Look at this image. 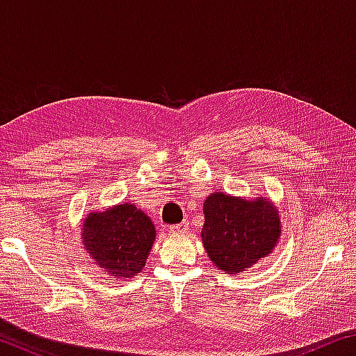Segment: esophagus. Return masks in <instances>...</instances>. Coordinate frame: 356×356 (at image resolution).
I'll return each mask as SVG.
<instances>
[{
  "label": "esophagus",
  "instance_id": "obj_1",
  "mask_svg": "<svg viewBox=\"0 0 356 356\" xmlns=\"http://www.w3.org/2000/svg\"><path fill=\"white\" fill-rule=\"evenodd\" d=\"M186 231H188V221H182V222H179V225L170 226L171 234H185Z\"/></svg>",
  "mask_w": 356,
  "mask_h": 356
}]
</instances>
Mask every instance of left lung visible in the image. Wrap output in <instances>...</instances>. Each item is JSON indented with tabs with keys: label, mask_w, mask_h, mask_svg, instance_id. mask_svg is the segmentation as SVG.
<instances>
[{
	"label": "left lung",
	"mask_w": 356,
	"mask_h": 356,
	"mask_svg": "<svg viewBox=\"0 0 356 356\" xmlns=\"http://www.w3.org/2000/svg\"><path fill=\"white\" fill-rule=\"evenodd\" d=\"M204 248L210 261L229 275L252 267L280 242V212L267 197L242 200L216 191L204 202Z\"/></svg>",
	"instance_id": "1"
}]
</instances>
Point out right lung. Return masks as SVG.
Returning a JSON list of instances; mask_svg holds the SVG:
<instances>
[{"label":"right lung","mask_w":356,"mask_h":356,"mask_svg":"<svg viewBox=\"0 0 356 356\" xmlns=\"http://www.w3.org/2000/svg\"><path fill=\"white\" fill-rule=\"evenodd\" d=\"M81 243L95 264L114 278L141 272L155 240V226L143 210L118 204L91 212L81 225Z\"/></svg>","instance_id":"add662e5"}]
</instances>
